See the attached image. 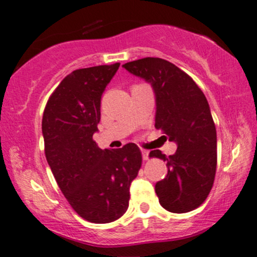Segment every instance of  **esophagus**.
I'll return each mask as SVG.
<instances>
[{"mask_svg":"<svg viewBox=\"0 0 257 257\" xmlns=\"http://www.w3.org/2000/svg\"><path fill=\"white\" fill-rule=\"evenodd\" d=\"M141 155H143V159L144 161H147L150 157V152L147 150H141Z\"/></svg>","mask_w":257,"mask_h":257,"instance_id":"1","label":"esophagus"}]
</instances>
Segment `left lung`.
<instances>
[{
  "mask_svg": "<svg viewBox=\"0 0 257 257\" xmlns=\"http://www.w3.org/2000/svg\"><path fill=\"white\" fill-rule=\"evenodd\" d=\"M122 66L151 84L155 126L178 146L169 157L159 150L150 152L167 162V176L155 186L159 203L176 214L198 208L213 187L217 162L216 128L208 100L187 73L164 59L144 58Z\"/></svg>",
  "mask_w": 257,
  "mask_h": 257,
  "instance_id": "1",
  "label": "left lung"
}]
</instances>
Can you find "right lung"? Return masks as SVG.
I'll return each instance as SVG.
<instances>
[{
  "label": "right lung",
  "mask_w": 257,
  "mask_h": 257,
  "mask_svg": "<svg viewBox=\"0 0 257 257\" xmlns=\"http://www.w3.org/2000/svg\"><path fill=\"white\" fill-rule=\"evenodd\" d=\"M118 67L116 63L72 71L51 95L42 118L46 158L61 192L79 216L95 223L125 213L141 167L135 144L101 150L93 140L102 93Z\"/></svg>",
  "instance_id": "1"
}]
</instances>
